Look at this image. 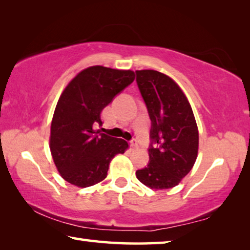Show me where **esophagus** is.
<instances>
[{
  "mask_svg": "<svg viewBox=\"0 0 250 250\" xmlns=\"http://www.w3.org/2000/svg\"><path fill=\"white\" fill-rule=\"evenodd\" d=\"M130 146L133 147V149H137V147L139 146V143H138V140H135V139H132V140L130 141Z\"/></svg>",
  "mask_w": 250,
  "mask_h": 250,
  "instance_id": "esophagus-1",
  "label": "esophagus"
}]
</instances>
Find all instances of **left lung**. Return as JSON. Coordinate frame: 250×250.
Returning a JSON list of instances; mask_svg holds the SVG:
<instances>
[{
  "label": "left lung",
  "instance_id": "8db88e82",
  "mask_svg": "<svg viewBox=\"0 0 250 250\" xmlns=\"http://www.w3.org/2000/svg\"><path fill=\"white\" fill-rule=\"evenodd\" d=\"M137 83L151 119L150 162L135 172L152 189L172 188L188 174L198 152V129L188 98L160 71L137 70Z\"/></svg>",
  "mask_w": 250,
  "mask_h": 250
}]
</instances>
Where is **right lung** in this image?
<instances>
[{"instance_id": "1", "label": "right lung", "mask_w": 250, "mask_h": 250, "mask_svg": "<svg viewBox=\"0 0 250 250\" xmlns=\"http://www.w3.org/2000/svg\"><path fill=\"white\" fill-rule=\"evenodd\" d=\"M132 70L91 66L78 73L59 97L50 125L49 149L62 179L88 188L107 177L109 164L129 147L124 139L95 130L101 112L133 82Z\"/></svg>"}]
</instances>
